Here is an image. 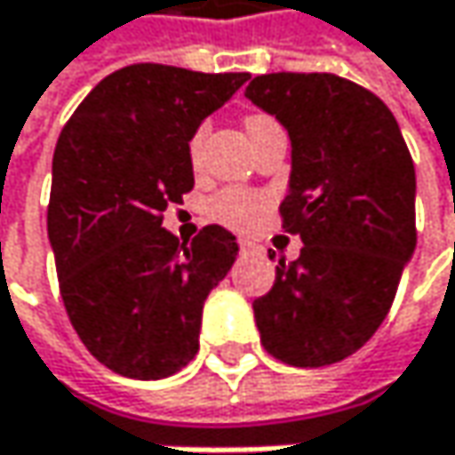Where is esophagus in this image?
<instances>
[{"instance_id":"obj_1","label":"esophagus","mask_w":455,"mask_h":455,"mask_svg":"<svg viewBox=\"0 0 455 455\" xmlns=\"http://www.w3.org/2000/svg\"><path fill=\"white\" fill-rule=\"evenodd\" d=\"M239 250H242V252H258V244L250 242V239H239Z\"/></svg>"}]
</instances>
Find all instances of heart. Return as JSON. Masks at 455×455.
<instances>
[{
	"instance_id": "heart-1",
	"label": "heart",
	"mask_w": 455,
	"mask_h": 455,
	"mask_svg": "<svg viewBox=\"0 0 455 455\" xmlns=\"http://www.w3.org/2000/svg\"><path fill=\"white\" fill-rule=\"evenodd\" d=\"M271 121H274V118H268V116H263V113H252V116L244 118V129H247V134H252L255 129H260V126H266V124H271ZM205 139H208V124H200V126L189 134V139H187V160H189V165H192L195 171H200V165H203ZM263 208H266V200H263L258 192L234 189V187L221 189V192L211 200V205H208L211 216H213L216 221H221V224H227V227L231 228L252 227V224L258 221V216L263 213Z\"/></svg>"
}]
</instances>
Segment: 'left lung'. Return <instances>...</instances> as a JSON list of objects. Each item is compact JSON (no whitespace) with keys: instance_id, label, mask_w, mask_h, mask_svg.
<instances>
[{"instance_id":"8db88e82","label":"left lung","mask_w":455,"mask_h":455,"mask_svg":"<svg viewBox=\"0 0 455 455\" xmlns=\"http://www.w3.org/2000/svg\"><path fill=\"white\" fill-rule=\"evenodd\" d=\"M244 97L292 139L282 228L303 239L252 303L260 345L318 369L361 350L385 321L416 247V173L390 108L334 73H266ZM274 258V255H268Z\"/></svg>"}]
</instances>
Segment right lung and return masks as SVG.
<instances>
[{
  "mask_svg": "<svg viewBox=\"0 0 455 455\" xmlns=\"http://www.w3.org/2000/svg\"><path fill=\"white\" fill-rule=\"evenodd\" d=\"M247 78L126 65L60 132L46 208L60 298L86 350L121 377L163 379L197 355L205 298L236 239L208 224L179 242L163 213L195 187L189 134Z\"/></svg>",
  "mask_w": 455,
  "mask_h": 455,
  "instance_id": "1",
  "label": "right lung"
}]
</instances>
